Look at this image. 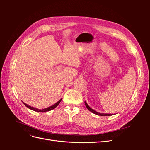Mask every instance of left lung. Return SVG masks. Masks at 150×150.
Masks as SVG:
<instances>
[{"instance_id":"left-lung-1","label":"left lung","mask_w":150,"mask_h":150,"mask_svg":"<svg viewBox=\"0 0 150 150\" xmlns=\"http://www.w3.org/2000/svg\"><path fill=\"white\" fill-rule=\"evenodd\" d=\"M84 103H85V105H86V108H88V110H89L91 112H92L93 113H94V114H95V115H98V116H111V115H111V114H107V113H105V114H104V113L98 112H97V111H94V110H93L92 108H91L88 106V104H87V103H86V101H84Z\"/></svg>"}]
</instances>
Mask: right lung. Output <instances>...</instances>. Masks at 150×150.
<instances>
[{
    "label": "right lung",
    "mask_w": 150,
    "mask_h": 150,
    "mask_svg": "<svg viewBox=\"0 0 150 150\" xmlns=\"http://www.w3.org/2000/svg\"><path fill=\"white\" fill-rule=\"evenodd\" d=\"M61 100H62V99H61L59 101H57L56 103L54 104V105H52V106H49V107H48V108H45V109H42V110H39V109H37V108H35L32 107V106H29V105H28V104H25V103H24V102H23V103H24V104H25V106L26 107H28V108L30 109L31 110H33V111H37V112H47V111H49L52 110L53 109H54V108H56V107L58 106V104L60 103V102L61 101Z\"/></svg>",
    "instance_id": "obj_1"
}]
</instances>
